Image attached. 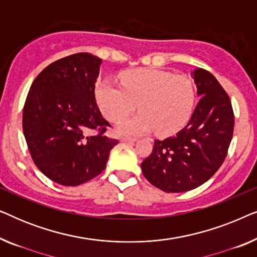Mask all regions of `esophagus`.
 Wrapping results in <instances>:
<instances>
[{"label": "esophagus", "instance_id": "esophagus-1", "mask_svg": "<svg viewBox=\"0 0 257 257\" xmlns=\"http://www.w3.org/2000/svg\"><path fill=\"white\" fill-rule=\"evenodd\" d=\"M136 140V138H131V137H121L120 138L121 143H135Z\"/></svg>", "mask_w": 257, "mask_h": 257}]
</instances>
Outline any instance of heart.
Wrapping results in <instances>:
<instances>
[{
  "instance_id": "heart-1",
  "label": "heart",
  "mask_w": 257,
  "mask_h": 257,
  "mask_svg": "<svg viewBox=\"0 0 257 257\" xmlns=\"http://www.w3.org/2000/svg\"><path fill=\"white\" fill-rule=\"evenodd\" d=\"M121 85L111 80L98 84L96 99L101 112L112 121L136 110L117 126L120 135L138 136L154 130L166 137L184 127L195 103V86L188 77L159 69H136L121 75Z\"/></svg>"
}]
</instances>
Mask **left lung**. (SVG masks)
<instances>
[{
	"instance_id": "8db88e82",
	"label": "left lung",
	"mask_w": 257,
	"mask_h": 257,
	"mask_svg": "<svg viewBox=\"0 0 257 257\" xmlns=\"http://www.w3.org/2000/svg\"><path fill=\"white\" fill-rule=\"evenodd\" d=\"M192 77L201 98L188 124L173 137L154 140L142 163L144 177L167 193L191 191L209 180L233 138L234 112L226 91L205 69H195Z\"/></svg>"
}]
</instances>
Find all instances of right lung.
<instances>
[{"mask_svg":"<svg viewBox=\"0 0 257 257\" xmlns=\"http://www.w3.org/2000/svg\"><path fill=\"white\" fill-rule=\"evenodd\" d=\"M101 59L79 52L48 65L31 84L23 108V133L45 177L78 186L99 175L118 140L94 97Z\"/></svg>","mask_w":257,"mask_h":257,"instance_id":"1","label":"right lung"}]
</instances>
